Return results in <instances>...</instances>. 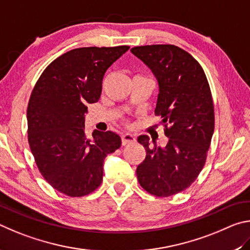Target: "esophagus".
<instances>
[{
    "mask_svg": "<svg viewBox=\"0 0 250 250\" xmlns=\"http://www.w3.org/2000/svg\"><path fill=\"white\" fill-rule=\"evenodd\" d=\"M135 142V136L130 133H125L122 135V144L123 145H128V144H132Z\"/></svg>",
    "mask_w": 250,
    "mask_h": 250,
    "instance_id": "obj_1",
    "label": "esophagus"
}]
</instances>
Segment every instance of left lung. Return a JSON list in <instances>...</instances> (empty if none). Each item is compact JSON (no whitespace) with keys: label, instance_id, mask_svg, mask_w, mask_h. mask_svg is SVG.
<instances>
[{"label":"left lung","instance_id":"1","mask_svg":"<svg viewBox=\"0 0 250 250\" xmlns=\"http://www.w3.org/2000/svg\"><path fill=\"white\" fill-rule=\"evenodd\" d=\"M130 51L158 81L155 113L169 138L166 147H151L147 135L138 137L146 150L136 170L138 182L159 198L180 193L198 178L211 145L214 105L207 76L189 52L174 45L138 46Z\"/></svg>","mask_w":250,"mask_h":250}]
</instances>
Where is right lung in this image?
<instances>
[{
  "label": "right lung",
  "mask_w": 250,
  "mask_h": 250,
  "mask_svg": "<svg viewBox=\"0 0 250 250\" xmlns=\"http://www.w3.org/2000/svg\"><path fill=\"white\" fill-rule=\"evenodd\" d=\"M128 46L83 47L55 59L35 84L27 107L28 143L39 171L61 193L83 196L103 180L105 157L121 147L111 132L84 133L87 104L96 103L102 80Z\"/></svg>",
  "instance_id": "obj_1"
}]
</instances>
